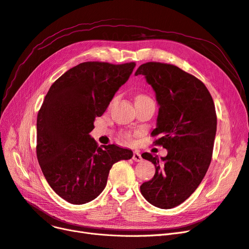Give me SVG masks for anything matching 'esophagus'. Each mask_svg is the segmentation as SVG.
I'll return each instance as SVG.
<instances>
[{
  "mask_svg": "<svg viewBox=\"0 0 249 249\" xmlns=\"http://www.w3.org/2000/svg\"><path fill=\"white\" fill-rule=\"evenodd\" d=\"M132 159H133V160H134V161H142V155H140V154L138 153V151H134Z\"/></svg>",
  "mask_w": 249,
  "mask_h": 249,
  "instance_id": "1",
  "label": "esophagus"
}]
</instances>
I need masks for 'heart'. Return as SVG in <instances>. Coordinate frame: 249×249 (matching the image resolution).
<instances>
[{
    "mask_svg": "<svg viewBox=\"0 0 249 249\" xmlns=\"http://www.w3.org/2000/svg\"><path fill=\"white\" fill-rule=\"evenodd\" d=\"M146 98H147V96L140 94V95H137V96H136V100H139V99H146ZM136 100H135V101H136Z\"/></svg>",
    "mask_w": 249,
    "mask_h": 249,
    "instance_id": "1",
    "label": "heart"
}]
</instances>
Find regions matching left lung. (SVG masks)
<instances>
[{"label": "left lung", "mask_w": 249, "mask_h": 249, "mask_svg": "<svg viewBox=\"0 0 249 249\" xmlns=\"http://www.w3.org/2000/svg\"><path fill=\"white\" fill-rule=\"evenodd\" d=\"M156 92L159 105L155 143L168 150L160 159L148 153L142 157L156 167L153 179L142 183L143 197L160 209H172L185 201L205 176L217 132V115L205 85L177 66L159 62L140 65Z\"/></svg>", "instance_id": "obj_1"}]
</instances>
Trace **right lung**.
Segmentation results:
<instances>
[{
    "mask_svg": "<svg viewBox=\"0 0 249 249\" xmlns=\"http://www.w3.org/2000/svg\"><path fill=\"white\" fill-rule=\"evenodd\" d=\"M135 63L84 62L50 88L37 114L36 156L49 185L60 197L83 204L98 197L112 166L133 156L115 144L99 147L89 135Z\"/></svg>",
    "mask_w": 249,
    "mask_h": 249,
    "instance_id": "obj_1",
    "label": "right lung"
}]
</instances>
